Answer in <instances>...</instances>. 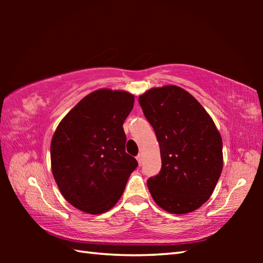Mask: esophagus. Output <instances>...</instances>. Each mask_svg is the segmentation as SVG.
I'll return each mask as SVG.
<instances>
[{"mask_svg": "<svg viewBox=\"0 0 263 263\" xmlns=\"http://www.w3.org/2000/svg\"><path fill=\"white\" fill-rule=\"evenodd\" d=\"M137 161H138V163L141 164V161H142V155L141 154L137 155Z\"/></svg>", "mask_w": 263, "mask_h": 263, "instance_id": "34e87169", "label": "esophagus"}]
</instances>
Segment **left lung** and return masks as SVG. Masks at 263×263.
I'll return each mask as SVG.
<instances>
[{
  "label": "left lung",
  "mask_w": 263,
  "mask_h": 263,
  "mask_svg": "<svg viewBox=\"0 0 263 263\" xmlns=\"http://www.w3.org/2000/svg\"><path fill=\"white\" fill-rule=\"evenodd\" d=\"M159 141L161 171L149 177L154 202L175 215L201 208L222 171V140L205 109L177 86L152 88L139 96Z\"/></svg>",
  "instance_id": "1"
}]
</instances>
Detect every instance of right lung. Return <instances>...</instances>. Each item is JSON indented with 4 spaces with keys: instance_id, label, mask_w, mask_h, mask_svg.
Here are the masks:
<instances>
[{
    "instance_id": "1",
    "label": "right lung",
    "mask_w": 263,
    "mask_h": 263,
    "mask_svg": "<svg viewBox=\"0 0 263 263\" xmlns=\"http://www.w3.org/2000/svg\"><path fill=\"white\" fill-rule=\"evenodd\" d=\"M135 96L99 89L62 118L51 141V167L66 201L100 215L110 210L125 189L137 160L125 152L123 124Z\"/></svg>"
}]
</instances>
